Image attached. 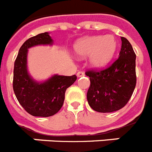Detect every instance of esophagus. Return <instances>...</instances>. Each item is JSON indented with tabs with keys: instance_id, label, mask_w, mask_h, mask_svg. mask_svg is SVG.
<instances>
[{
	"instance_id": "esophagus-1",
	"label": "esophagus",
	"mask_w": 152,
	"mask_h": 152,
	"mask_svg": "<svg viewBox=\"0 0 152 152\" xmlns=\"http://www.w3.org/2000/svg\"><path fill=\"white\" fill-rule=\"evenodd\" d=\"M77 76L78 77H82V76H84V73L83 72H78L77 74Z\"/></svg>"
}]
</instances>
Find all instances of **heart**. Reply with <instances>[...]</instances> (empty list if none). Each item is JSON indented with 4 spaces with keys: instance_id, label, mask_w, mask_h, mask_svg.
I'll return each mask as SVG.
<instances>
[{
    "instance_id": "obj_1",
    "label": "heart",
    "mask_w": 152,
    "mask_h": 152,
    "mask_svg": "<svg viewBox=\"0 0 152 152\" xmlns=\"http://www.w3.org/2000/svg\"><path fill=\"white\" fill-rule=\"evenodd\" d=\"M75 51L80 57L90 56L89 63L95 68H103L112 60L116 53L117 42L114 36H87L75 42Z\"/></svg>"
}]
</instances>
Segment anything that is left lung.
<instances>
[{
    "label": "left lung",
    "mask_w": 152,
    "mask_h": 152,
    "mask_svg": "<svg viewBox=\"0 0 152 152\" xmlns=\"http://www.w3.org/2000/svg\"><path fill=\"white\" fill-rule=\"evenodd\" d=\"M119 56L107 68L88 70L91 85L87 94L90 107L99 113H112L126 105L136 85L135 53L129 42L121 37Z\"/></svg>",
    "instance_id": "obj_1"
}]
</instances>
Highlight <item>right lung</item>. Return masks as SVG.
Here are the masks:
<instances>
[{
  "mask_svg": "<svg viewBox=\"0 0 152 152\" xmlns=\"http://www.w3.org/2000/svg\"><path fill=\"white\" fill-rule=\"evenodd\" d=\"M52 41L47 32L28 39L20 47L14 62L13 91L19 103L32 116L48 117L57 113L64 103L66 89L77 80L76 75H55L39 83L29 75L28 49L38 45H52Z\"/></svg>",
  "mask_w": 152,
  "mask_h": 152,
  "instance_id": "right-lung-1",
  "label": "right lung"
}]
</instances>
